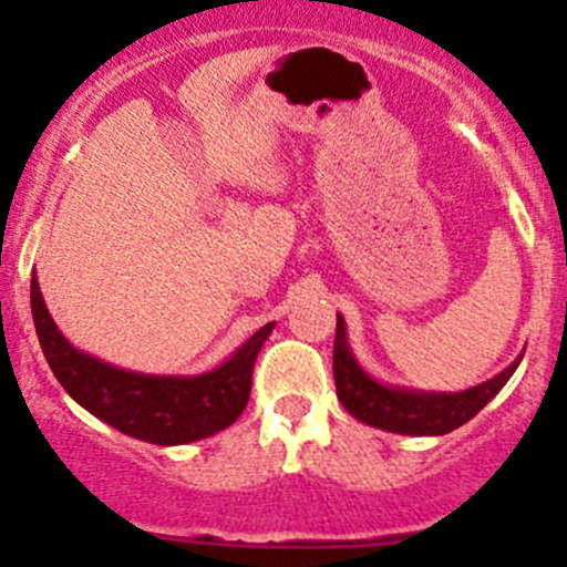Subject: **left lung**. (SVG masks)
I'll list each match as a JSON object with an SVG mask.
<instances>
[{"label": "left lung", "mask_w": 567, "mask_h": 567, "mask_svg": "<svg viewBox=\"0 0 567 567\" xmlns=\"http://www.w3.org/2000/svg\"><path fill=\"white\" fill-rule=\"evenodd\" d=\"M524 357V353H522ZM522 357L511 362L494 379L463 392H425L409 386H390L375 381L353 357L346 337V320L337 316L334 334V384L337 398L351 416L379 431L400 433V436H444L463 422L472 420L480 409L499 394L511 381Z\"/></svg>", "instance_id": "1"}]
</instances>
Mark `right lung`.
<instances>
[{
  "mask_svg": "<svg viewBox=\"0 0 567 567\" xmlns=\"http://www.w3.org/2000/svg\"><path fill=\"white\" fill-rule=\"evenodd\" d=\"M32 318L51 373L82 409L140 442L175 447L225 431L247 409L251 368L274 323L249 337L227 362L199 375H151L114 368L79 351L56 329L32 274Z\"/></svg>",
  "mask_w": 567,
  "mask_h": 567,
  "instance_id": "1",
  "label": "right lung"
}]
</instances>
